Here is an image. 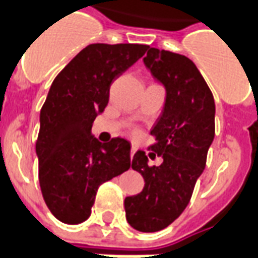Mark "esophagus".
Here are the masks:
<instances>
[{"label":"esophagus","mask_w":258,"mask_h":258,"mask_svg":"<svg viewBox=\"0 0 258 258\" xmlns=\"http://www.w3.org/2000/svg\"><path fill=\"white\" fill-rule=\"evenodd\" d=\"M135 152H137V148H135L134 145H133V146H131V152H130V154H131V157H134Z\"/></svg>","instance_id":"1"}]
</instances>
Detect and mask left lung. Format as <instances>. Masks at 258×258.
I'll use <instances>...</instances> for the list:
<instances>
[{
  "label": "left lung",
  "instance_id": "left-lung-1",
  "mask_svg": "<svg viewBox=\"0 0 258 258\" xmlns=\"http://www.w3.org/2000/svg\"><path fill=\"white\" fill-rule=\"evenodd\" d=\"M144 62L167 90L163 114L150 131L156 144L149 146L163 163L150 167L144 150L134 154L131 167L144 176L145 187L124 200V209L133 228L156 232L182 215L207 165L215 138V100L186 56L150 47Z\"/></svg>",
  "mask_w": 258,
  "mask_h": 258
}]
</instances>
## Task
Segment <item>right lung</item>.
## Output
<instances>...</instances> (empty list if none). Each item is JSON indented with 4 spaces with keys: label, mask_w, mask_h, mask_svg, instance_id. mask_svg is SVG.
Masks as SVG:
<instances>
[{
    "label": "right lung",
    "mask_w": 258,
    "mask_h": 258,
    "mask_svg": "<svg viewBox=\"0 0 258 258\" xmlns=\"http://www.w3.org/2000/svg\"><path fill=\"white\" fill-rule=\"evenodd\" d=\"M148 49L139 43H91L51 83L35 146L38 177L49 211L66 224L87 220L98 187L131 165L127 139L101 144L90 131L108 105L110 85Z\"/></svg>",
    "instance_id": "add662e5"
}]
</instances>
